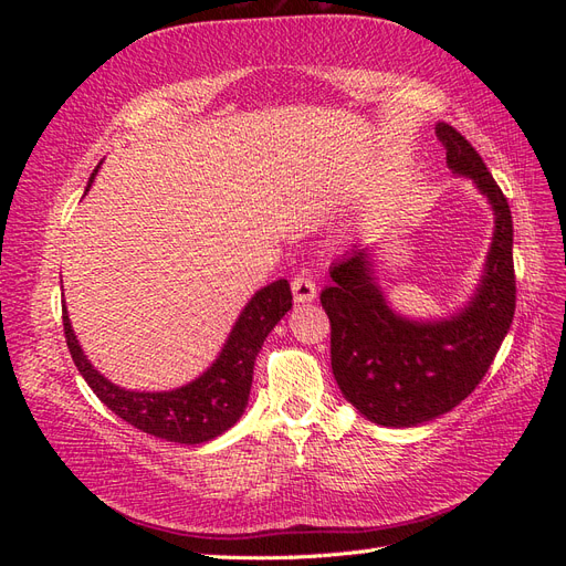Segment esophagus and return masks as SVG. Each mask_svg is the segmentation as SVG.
<instances>
[{
  "label": "esophagus",
  "instance_id": "1",
  "mask_svg": "<svg viewBox=\"0 0 566 566\" xmlns=\"http://www.w3.org/2000/svg\"><path fill=\"white\" fill-rule=\"evenodd\" d=\"M293 295H295V302H300V304L316 300V283H314V279L304 276V273L295 276L293 279Z\"/></svg>",
  "mask_w": 566,
  "mask_h": 566
}]
</instances>
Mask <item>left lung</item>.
I'll list each match as a JSON object with an SVG mask.
<instances>
[{"label":"left lung","mask_w":566,"mask_h":566,"mask_svg":"<svg viewBox=\"0 0 566 566\" xmlns=\"http://www.w3.org/2000/svg\"><path fill=\"white\" fill-rule=\"evenodd\" d=\"M447 163L474 179L495 212L486 276L465 312L451 321L413 323L394 314L375 285L366 250L333 262L321 293L331 318V364L345 399L370 422L413 427L449 413L482 382L515 316L507 198L482 156L455 127L439 123Z\"/></svg>","instance_id":"obj_1"}]
</instances>
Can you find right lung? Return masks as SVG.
<instances>
[{
  "instance_id": "right-lung-1",
  "label": "right lung",
  "mask_w": 566,
  "mask_h": 566,
  "mask_svg": "<svg viewBox=\"0 0 566 566\" xmlns=\"http://www.w3.org/2000/svg\"><path fill=\"white\" fill-rule=\"evenodd\" d=\"M290 306H293V293H290V283L285 279L262 287L233 325L212 368L191 385L156 394L119 389L104 375H98L87 356L82 354L65 310L63 333L82 378L117 418L150 437L179 443H202L227 432L243 416L252 387L254 356L262 349L273 325L290 312Z\"/></svg>"
}]
</instances>
